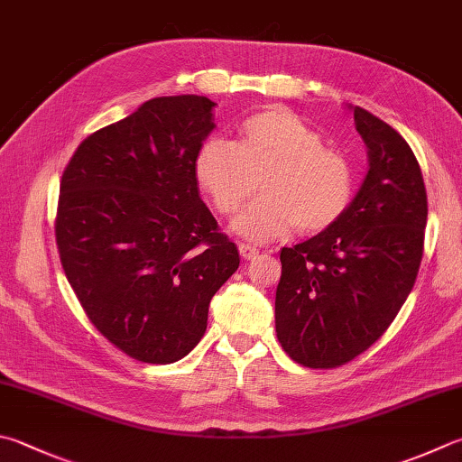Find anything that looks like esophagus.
Returning a JSON list of instances; mask_svg holds the SVG:
<instances>
[{
  "mask_svg": "<svg viewBox=\"0 0 462 462\" xmlns=\"http://www.w3.org/2000/svg\"><path fill=\"white\" fill-rule=\"evenodd\" d=\"M239 254L243 259H255L259 255V249H255L254 245H245V243H241Z\"/></svg>",
  "mask_w": 462,
  "mask_h": 462,
  "instance_id": "obj_1",
  "label": "esophagus"
}]
</instances>
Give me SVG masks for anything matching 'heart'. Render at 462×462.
I'll use <instances>...</instances> for the list:
<instances>
[{
  "label": "heart",
  "instance_id": "1",
  "mask_svg": "<svg viewBox=\"0 0 462 462\" xmlns=\"http://www.w3.org/2000/svg\"><path fill=\"white\" fill-rule=\"evenodd\" d=\"M195 177L221 215L237 211L261 179L263 195L233 223L241 237L261 243L283 237L295 225L306 233L332 227L354 197L350 161L287 108L247 118L241 143L208 138L197 152Z\"/></svg>",
  "mask_w": 462,
  "mask_h": 462
}]
</instances>
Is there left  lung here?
Instances as JSON below:
<instances>
[{"label":"left lung","mask_w":462,"mask_h":462,"mask_svg":"<svg viewBox=\"0 0 462 462\" xmlns=\"http://www.w3.org/2000/svg\"><path fill=\"white\" fill-rule=\"evenodd\" d=\"M370 169L332 227L283 247L275 332L306 368H337L366 352L393 324L419 275L429 217L411 146L384 120L354 106Z\"/></svg>","instance_id":"left-lung-1"}]
</instances>
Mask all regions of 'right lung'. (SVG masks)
Returning <instances> with one entry per match:
<instances>
[{
    "mask_svg": "<svg viewBox=\"0 0 462 462\" xmlns=\"http://www.w3.org/2000/svg\"><path fill=\"white\" fill-rule=\"evenodd\" d=\"M213 106L197 94L144 102L84 138L60 180L64 273L94 328L138 362L185 358L239 267L195 177Z\"/></svg>",
    "mask_w": 462,
    "mask_h": 462,
    "instance_id": "1",
    "label": "right lung"
}]
</instances>
